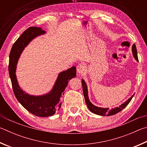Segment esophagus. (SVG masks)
Returning a JSON list of instances; mask_svg holds the SVG:
<instances>
[{"label": "esophagus", "instance_id": "34e87169", "mask_svg": "<svg viewBox=\"0 0 147 147\" xmlns=\"http://www.w3.org/2000/svg\"><path fill=\"white\" fill-rule=\"evenodd\" d=\"M85 66L83 64H79V65L77 66V71L79 74H82L84 73V71H85Z\"/></svg>", "mask_w": 147, "mask_h": 147}]
</instances>
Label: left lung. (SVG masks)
<instances>
[{
  "label": "left lung",
  "mask_w": 147,
  "mask_h": 147,
  "mask_svg": "<svg viewBox=\"0 0 147 147\" xmlns=\"http://www.w3.org/2000/svg\"><path fill=\"white\" fill-rule=\"evenodd\" d=\"M132 51L133 53L134 57L136 59V60L138 61V53H137V50H136V46L135 45H134L132 47ZM82 83V86H83V94L84 97V99H85L87 107H88V109L90 110V111L94 113V114H96L97 115H103V116H110V115H114L117 113L119 112L120 111L125 109V108L127 106L128 103L130 102L131 100H132L133 96H131L129 99H128L127 101H126L125 102L120 105L119 107H115L114 109H112L111 110H109V108H101V107H97L95 106L92 102L90 101L89 98H88V88H87V85L83 79H82L81 81Z\"/></svg>",
  "instance_id": "left-lung-1"
}]
</instances>
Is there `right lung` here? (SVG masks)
<instances>
[{"label": "right lung", "instance_id": "1", "mask_svg": "<svg viewBox=\"0 0 147 147\" xmlns=\"http://www.w3.org/2000/svg\"><path fill=\"white\" fill-rule=\"evenodd\" d=\"M46 33L41 28L30 27L23 32L13 45L9 53V74L12 88L17 99L28 112L38 117L51 116L61 106V97L64 94L69 81L76 77V68L72 66L59 74L53 88L42 96H32L20 88L15 71L18 60L25 47L37 36Z\"/></svg>", "mask_w": 147, "mask_h": 147}]
</instances>
